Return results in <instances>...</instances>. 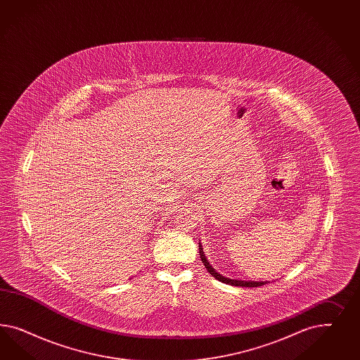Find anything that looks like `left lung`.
<instances>
[{
	"label": "left lung",
	"instance_id": "left-lung-1",
	"mask_svg": "<svg viewBox=\"0 0 360 360\" xmlns=\"http://www.w3.org/2000/svg\"><path fill=\"white\" fill-rule=\"evenodd\" d=\"M202 245H199V253H200V259H202V262L205 264V266H206V269H207V272L212 276V277H215L217 280L219 281H221V283H229V285H235V286H245V288H256V286H262V285H265L266 281L264 283V281H260V283H257V281H240V280H231V278H227V277H223V276H220L211 265H210V262H207V259H206V256H205V253H203V250L200 248Z\"/></svg>",
	"mask_w": 360,
	"mask_h": 360
}]
</instances>
